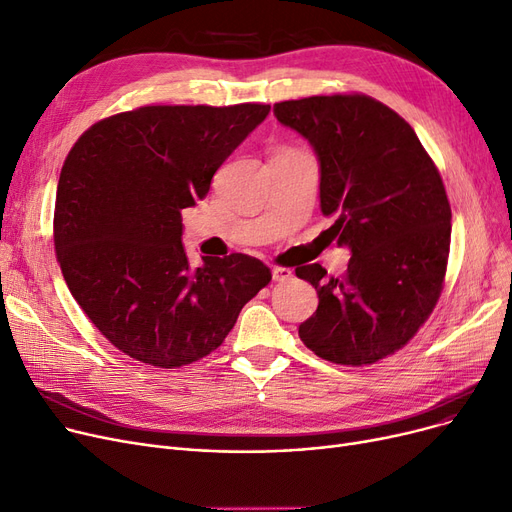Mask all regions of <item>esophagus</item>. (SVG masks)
I'll use <instances>...</instances> for the list:
<instances>
[{"label":"esophagus","instance_id":"obj_1","mask_svg":"<svg viewBox=\"0 0 512 512\" xmlns=\"http://www.w3.org/2000/svg\"><path fill=\"white\" fill-rule=\"evenodd\" d=\"M271 275H273V281H288V279H292V271L290 269H281V267L271 269Z\"/></svg>","mask_w":512,"mask_h":512}]
</instances>
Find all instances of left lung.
Here are the masks:
<instances>
[{
    "label": "left lung",
    "instance_id": "8db88e82",
    "mask_svg": "<svg viewBox=\"0 0 512 512\" xmlns=\"http://www.w3.org/2000/svg\"><path fill=\"white\" fill-rule=\"evenodd\" d=\"M319 161L325 233L349 248L342 279L321 264L296 275L317 290L298 336L332 363L367 365L393 355L433 313L447 269L452 210L441 176L412 126L359 94L311 96L273 107Z\"/></svg>",
    "mask_w": 512,
    "mask_h": 512
}]
</instances>
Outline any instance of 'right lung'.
<instances>
[{
  "label": "right lung",
  "instance_id": "add662e5",
  "mask_svg": "<svg viewBox=\"0 0 512 512\" xmlns=\"http://www.w3.org/2000/svg\"><path fill=\"white\" fill-rule=\"evenodd\" d=\"M269 105L142 107L81 134L58 178L54 248L77 304L121 353L180 367L222 344L271 271L248 254L191 267L180 212Z\"/></svg>",
  "mask_w": 512,
  "mask_h": 512
}]
</instances>
